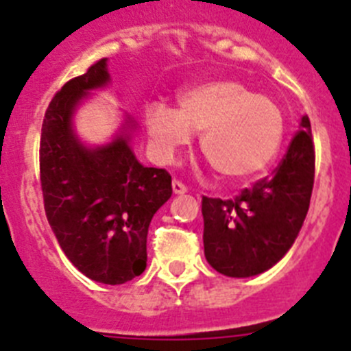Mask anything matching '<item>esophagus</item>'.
Segmentation results:
<instances>
[{
  "label": "esophagus",
  "mask_w": 351,
  "mask_h": 351,
  "mask_svg": "<svg viewBox=\"0 0 351 351\" xmlns=\"http://www.w3.org/2000/svg\"><path fill=\"white\" fill-rule=\"evenodd\" d=\"M172 190H173V193H176V195H182V193H186V191H188V188H186V186L182 184L181 181H173L172 182Z\"/></svg>",
  "instance_id": "1"
}]
</instances>
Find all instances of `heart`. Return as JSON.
<instances>
[{"label": "heart", "instance_id": "obj_1", "mask_svg": "<svg viewBox=\"0 0 351 351\" xmlns=\"http://www.w3.org/2000/svg\"><path fill=\"white\" fill-rule=\"evenodd\" d=\"M145 130L158 160L172 161L200 135V151L228 182L255 179L274 161L285 135L280 107L232 79L207 80L179 93L178 108H145Z\"/></svg>", "mask_w": 351, "mask_h": 351}]
</instances>
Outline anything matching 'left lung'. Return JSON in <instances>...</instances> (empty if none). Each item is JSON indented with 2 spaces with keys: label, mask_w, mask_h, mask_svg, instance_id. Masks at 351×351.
Returning a JSON list of instances; mask_svg holds the SVG:
<instances>
[{
  "label": "left lung",
  "mask_w": 351,
  "mask_h": 351,
  "mask_svg": "<svg viewBox=\"0 0 351 351\" xmlns=\"http://www.w3.org/2000/svg\"><path fill=\"white\" fill-rule=\"evenodd\" d=\"M313 182L315 145L304 116L272 176L234 200L202 198L204 253L210 267L230 278H250L276 265L302 228Z\"/></svg>",
  "instance_id": "1"
}]
</instances>
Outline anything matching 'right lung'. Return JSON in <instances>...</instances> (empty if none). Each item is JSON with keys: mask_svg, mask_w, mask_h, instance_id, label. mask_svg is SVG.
I'll return each mask as SVG.
<instances>
[{"mask_svg": "<svg viewBox=\"0 0 351 351\" xmlns=\"http://www.w3.org/2000/svg\"><path fill=\"white\" fill-rule=\"evenodd\" d=\"M110 82L107 60L68 80L49 104L40 138V181L49 225L61 250L89 280L123 285L147 265V230L172 195L165 169L144 167L130 147L126 119L105 145L86 147L71 117L89 91Z\"/></svg>", "mask_w": 351, "mask_h": 351, "instance_id": "1", "label": "right lung"}]
</instances>
